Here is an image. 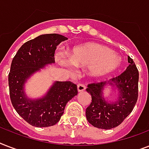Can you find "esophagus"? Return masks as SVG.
I'll return each mask as SVG.
<instances>
[{
	"instance_id": "obj_1",
	"label": "esophagus",
	"mask_w": 149,
	"mask_h": 149,
	"mask_svg": "<svg viewBox=\"0 0 149 149\" xmlns=\"http://www.w3.org/2000/svg\"><path fill=\"white\" fill-rule=\"evenodd\" d=\"M77 90L79 92H83L86 90V86L83 84H79L77 85Z\"/></svg>"
}]
</instances>
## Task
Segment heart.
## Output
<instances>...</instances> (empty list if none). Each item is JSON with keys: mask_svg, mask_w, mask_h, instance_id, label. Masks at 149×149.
<instances>
[{"mask_svg": "<svg viewBox=\"0 0 149 149\" xmlns=\"http://www.w3.org/2000/svg\"><path fill=\"white\" fill-rule=\"evenodd\" d=\"M61 64L69 70H73V65L79 67L88 66L89 73L99 77L115 70L120 64L121 58L117 52L97 43H87L72 49L70 58L60 56Z\"/></svg>", "mask_w": 149, "mask_h": 149, "instance_id": "1", "label": "heart"}]
</instances>
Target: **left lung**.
Instances as JSON below:
<instances>
[{
  "instance_id": "1",
  "label": "left lung",
  "mask_w": 149,
  "mask_h": 149,
  "mask_svg": "<svg viewBox=\"0 0 149 149\" xmlns=\"http://www.w3.org/2000/svg\"><path fill=\"white\" fill-rule=\"evenodd\" d=\"M129 65L121 74L107 82H94L87 85L86 91L91 95V103L86 109V117L90 124L101 129L117 127L132 113L139 96V70L134 61L127 56ZM107 83L118 89V100L108 103L102 96Z\"/></svg>"
}]
</instances>
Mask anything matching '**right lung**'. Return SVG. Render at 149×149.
<instances>
[{"label": "right lung", "mask_w": 149, "mask_h": 149, "mask_svg": "<svg viewBox=\"0 0 149 149\" xmlns=\"http://www.w3.org/2000/svg\"><path fill=\"white\" fill-rule=\"evenodd\" d=\"M68 38L58 34H45L23 44L10 65L8 85L11 104L25 121L35 127L56 125L70 100L77 95V86L70 81H56L42 98L31 100L24 92V83L34 72L55 63L56 46Z\"/></svg>", "instance_id": "obj_1"}]
</instances>
